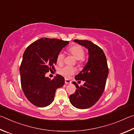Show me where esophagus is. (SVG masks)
I'll use <instances>...</instances> for the list:
<instances>
[{
    "mask_svg": "<svg viewBox=\"0 0 134 134\" xmlns=\"http://www.w3.org/2000/svg\"><path fill=\"white\" fill-rule=\"evenodd\" d=\"M65 83L66 84L71 83V81H70V80H69V79H65Z\"/></svg>",
    "mask_w": 134,
    "mask_h": 134,
    "instance_id": "esophagus-1",
    "label": "esophagus"
}]
</instances>
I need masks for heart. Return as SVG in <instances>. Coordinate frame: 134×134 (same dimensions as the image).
I'll return each instance as SVG.
<instances>
[{
    "instance_id": "heart-1",
    "label": "heart",
    "mask_w": 134,
    "mask_h": 134,
    "mask_svg": "<svg viewBox=\"0 0 134 134\" xmlns=\"http://www.w3.org/2000/svg\"><path fill=\"white\" fill-rule=\"evenodd\" d=\"M68 52L77 59L78 65H81L83 63L85 51L82 46L79 44H75L68 49ZM64 58V54L62 52H59L56 57V62L58 64H61L63 62ZM75 72V68L74 67L69 66L60 68L58 70V73L65 78H69L70 76L74 75Z\"/></svg>"
}]
</instances>
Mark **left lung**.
<instances>
[{"mask_svg": "<svg viewBox=\"0 0 134 134\" xmlns=\"http://www.w3.org/2000/svg\"><path fill=\"white\" fill-rule=\"evenodd\" d=\"M74 41L87 48L90 56L82 71L75 77L76 81H84V84L79 86L75 82H72L77 89L69 96V100L77 108L86 109L96 104L102 96L109 70L106 56L100 47L86 40Z\"/></svg>", "mask_w": 134, "mask_h": 134, "instance_id": "obj_1", "label": "left lung"}]
</instances>
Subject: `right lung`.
Returning <instances> with one entry per match:
<instances>
[{
	"instance_id": "right-lung-1",
	"label": "right lung",
	"mask_w": 134,
	"mask_h": 134,
	"mask_svg": "<svg viewBox=\"0 0 134 134\" xmlns=\"http://www.w3.org/2000/svg\"><path fill=\"white\" fill-rule=\"evenodd\" d=\"M68 41L41 38L26 49L20 66L21 86L25 95L33 105L45 107L53 101L56 89L64 85L65 79L57 75L53 79L45 77L55 71L56 57Z\"/></svg>"
}]
</instances>
